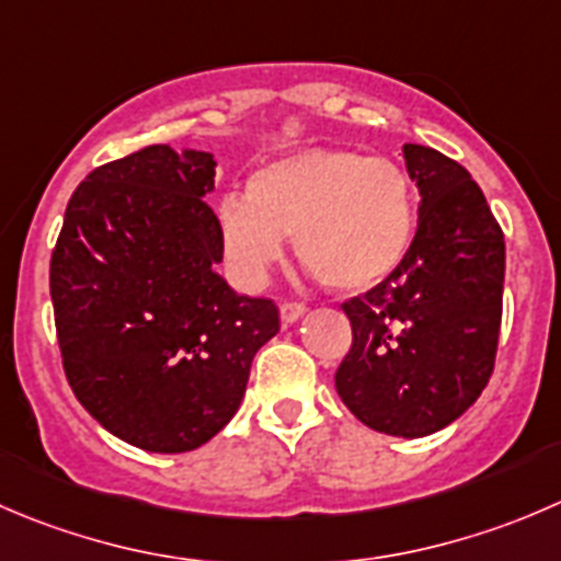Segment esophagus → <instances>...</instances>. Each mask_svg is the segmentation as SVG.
Listing matches in <instances>:
<instances>
[{
    "label": "esophagus",
    "instance_id": "1",
    "mask_svg": "<svg viewBox=\"0 0 561 561\" xmlns=\"http://www.w3.org/2000/svg\"><path fill=\"white\" fill-rule=\"evenodd\" d=\"M304 312H307V304H301V301H285L279 307L282 323H296Z\"/></svg>",
    "mask_w": 561,
    "mask_h": 561
}]
</instances>
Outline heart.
Wrapping results in <instances>:
<instances>
[{"label":"heart","instance_id":"1","mask_svg":"<svg viewBox=\"0 0 561 561\" xmlns=\"http://www.w3.org/2000/svg\"><path fill=\"white\" fill-rule=\"evenodd\" d=\"M227 260L243 282H260L296 238L304 268L342 293L389 279L416 238V194L405 167L386 156L307 148L252 172L247 197L221 199Z\"/></svg>","mask_w":561,"mask_h":561}]
</instances>
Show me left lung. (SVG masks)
I'll return each instance as SVG.
<instances>
[{
	"mask_svg": "<svg viewBox=\"0 0 561 561\" xmlns=\"http://www.w3.org/2000/svg\"><path fill=\"white\" fill-rule=\"evenodd\" d=\"M419 227L405 263L342 304L353 342L334 375L353 416L386 436L422 438L474 405L496 362L504 232L458 161L402 145Z\"/></svg>",
	"mask_w": 561,
	"mask_h": 561,
	"instance_id": "1",
	"label": "left lung"
}]
</instances>
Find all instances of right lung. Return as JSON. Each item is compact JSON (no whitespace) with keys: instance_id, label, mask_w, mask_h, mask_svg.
<instances>
[{"instance_id":"obj_1","label":"right lung","mask_w":561,"mask_h":561,"mask_svg":"<svg viewBox=\"0 0 561 561\" xmlns=\"http://www.w3.org/2000/svg\"><path fill=\"white\" fill-rule=\"evenodd\" d=\"M203 150L150 145L87 175L51 252L54 323L76 400L148 453L203 447L236 416L279 331L271 298L219 274L225 241Z\"/></svg>"}]
</instances>
